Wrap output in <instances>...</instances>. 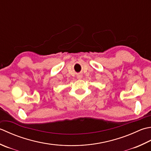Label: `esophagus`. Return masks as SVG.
Instances as JSON below:
<instances>
[{
    "label": "esophagus",
    "instance_id": "obj_1",
    "mask_svg": "<svg viewBox=\"0 0 151 151\" xmlns=\"http://www.w3.org/2000/svg\"><path fill=\"white\" fill-rule=\"evenodd\" d=\"M82 75H78V76H77V78H78V79H81V78H82Z\"/></svg>",
    "mask_w": 151,
    "mask_h": 151
}]
</instances>
